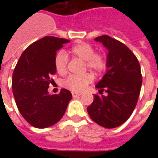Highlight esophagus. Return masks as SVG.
Instances as JSON below:
<instances>
[{
	"instance_id": "esophagus-1",
	"label": "esophagus",
	"mask_w": 158,
	"mask_h": 158,
	"mask_svg": "<svg viewBox=\"0 0 158 158\" xmlns=\"http://www.w3.org/2000/svg\"><path fill=\"white\" fill-rule=\"evenodd\" d=\"M81 95V94H77V93H72V96L73 98H77V97H79Z\"/></svg>"
}]
</instances>
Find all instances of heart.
I'll return each instance as SVG.
<instances>
[{"label": "heart", "instance_id": "1", "mask_svg": "<svg viewBox=\"0 0 158 158\" xmlns=\"http://www.w3.org/2000/svg\"><path fill=\"white\" fill-rule=\"evenodd\" d=\"M69 52L72 56H77L84 60L85 67L100 74L106 68V60L103 54L95 52L94 46L85 42H79L70 48ZM68 64V56L64 51H60L54 57V65L60 74L66 73ZM93 79L92 74L86 73L82 75H70L64 81V86L73 92L83 91Z\"/></svg>", "mask_w": 158, "mask_h": 158}]
</instances>
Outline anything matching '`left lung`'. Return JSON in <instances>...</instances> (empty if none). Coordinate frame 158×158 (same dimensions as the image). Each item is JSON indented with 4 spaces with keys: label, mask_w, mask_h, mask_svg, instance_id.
<instances>
[{
    "label": "left lung",
    "mask_w": 158,
    "mask_h": 158,
    "mask_svg": "<svg viewBox=\"0 0 158 158\" xmlns=\"http://www.w3.org/2000/svg\"><path fill=\"white\" fill-rule=\"evenodd\" d=\"M108 50L106 73L97 84L99 94L87 107L89 116L107 129L120 126L135 110L142 86L140 64L135 54L120 41L107 35L95 38Z\"/></svg>",
    "instance_id": "8db88e82"
}]
</instances>
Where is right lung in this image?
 Segmentation results:
<instances>
[{
	"mask_svg": "<svg viewBox=\"0 0 158 158\" xmlns=\"http://www.w3.org/2000/svg\"><path fill=\"white\" fill-rule=\"evenodd\" d=\"M69 42L52 36L41 38L26 48L14 69L12 90L16 105L33 127L44 129L55 125L63 117L71 100L72 94L67 89L52 95L48 91L56 73L55 56Z\"/></svg>",
	"mask_w": 158,
	"mask_h": 158,
	"instance_id": "add662e5",
	"label": "right lung"
}]
</instances>
